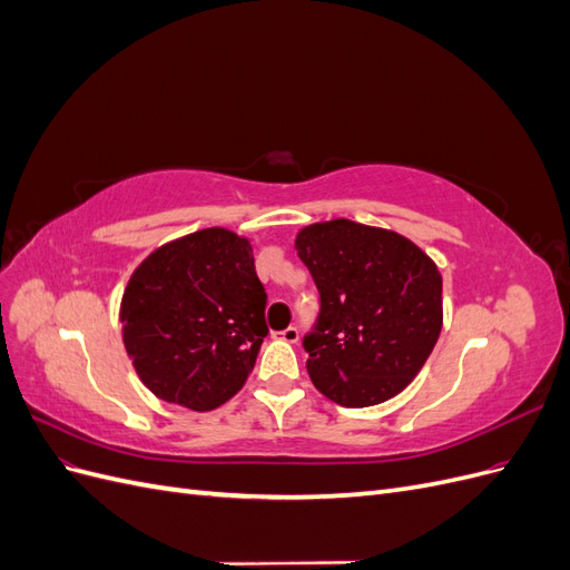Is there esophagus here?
Wrapping results in <instances>:
<instances>
[{
  "instance_id": "obj_1",
  "label": "esophagus",
  "mask_w": 570,
  "mask_h": 570,
  "mask_svg": "<svg viewBox=\"0 0 570 570\" xmlns=\"http://www.w3.org/2000/svg\"><path fill=\"white\" fill-rule=\"evenodd\" d=\"M275 337H278V340H285V342H289V344H297V340H299V331H297L295 325H289V327H285V331L275 333Z\"/></svg>"
}]
</instances>
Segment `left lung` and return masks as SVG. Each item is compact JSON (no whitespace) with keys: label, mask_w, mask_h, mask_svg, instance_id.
Masks as SVG:
<instances>
[{"label":"left lung","mask_w":570,"mask_h":570,"mask_svg":"<svg viewBox=\"0 0 570 570\" xmlns=\"http://www.w3.org/2000/svg\"><path fill=\"white\" fill-rule=\"evenodd\" d=\"M295 249L321 292L304 337L306 371L340 406L364 409L400 394L442 331V275L409 237L350 218L312 223Z\"/></svg>","instance_id":"left-lung-1"}]
</instances>
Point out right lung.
<instances>
[{"mask_svg": "<svg viewBox=\"0 0 570 570\" xmlns=\"http://www.w3.org/2000/svg\"><path fill=\"white\" fill-rule=\"evenodd\" d=\"M247 237L204 228L154 249L120 299V333L145 387L193 411L228 402L268 335Z\"/></svg>", "mask_w": 570, "mask_h": 570, "instance_id": "add662e5", "label": "right lung"}]
</instances>
